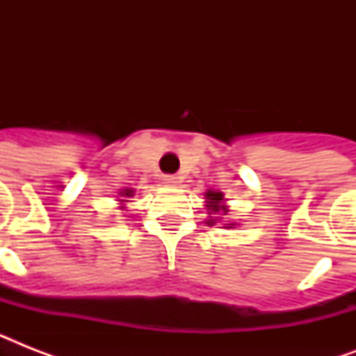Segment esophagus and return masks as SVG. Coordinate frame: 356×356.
Wrapping results in <instances>:
<instances>
[{
  "mask_svg": "<svg viewBox=\"0 0 356 356\" xmlns=\"http://www.w3.org/2000/svg\"><path fill=\"white\" fill-rule=\"evenodd\" d=\"M162 183L166 184V186H177L179 179L175 177V175H164V177H162Z\"/></svg>",
  "mask_w": 356,
  "mask_h": 356,
  "instance_id": "1",
  "label": "esophagus"
}]
</instances>
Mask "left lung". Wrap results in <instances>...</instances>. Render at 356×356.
Masks as SVG:
<instances>
[{
    "label": "left lung",
    "instance_id": "obj_1",
    "mask_svg": "<svg viewBox=\"0 0 356 356\" xmlns=\"http://www.w3.org/2000/svg\"><path fill=\"white\" fill-rule=\"evenodd\" d=\"M205 203H207V225H216L218 222H222L223 216H227L229 207L225 205V197H223V192H218V190H207L205 192ZM236 223H223L225 229H234Z\"/></svg>",
    "mask_w": 356,
    "mask_h": 356
}]
</instances>
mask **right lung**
Returning <instances> with one entry per match:
<instances>
[{
  "mask_svg": "<svg viewBox=\"0 0 356 356\" xmlns=\"http://www.w3.org/2000/svg\"><path fill=\"white\" fill-rule=\"evenodd\" d=\"M134 195V188H123L118 192V205L120 209H125V205H127V197H133Z\"/></svg>",
  "mask_w": 356,
  "mask_h": 356,
  "instance_id": "add662e5",
  "label": "right lung"
}]
</instances>
